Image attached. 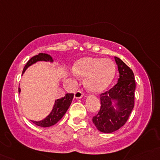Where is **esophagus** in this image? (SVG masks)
I'll return each instance as SVG.
<instances>
[{"mask_svg":"<svg viewBox=\"0 0 160 160\" xmlns=\"http://www.w3.org/2000/svg\"><path fill=\"white\" fill-rule=\"evenodd\" d=\"M83 96V93L80 90H77L75 93V94H74V97H75V98H77V99L81 98Z\"/></svg>","mask_w":160,"mask_h":160,"instance_id":"esophagus-1","label":"esophagus"}]
</instances>
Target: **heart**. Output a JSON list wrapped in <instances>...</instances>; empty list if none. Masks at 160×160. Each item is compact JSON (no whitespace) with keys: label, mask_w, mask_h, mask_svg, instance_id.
I'll return each mask as SVG.
<instances>
[{"label":"heart","mask_w":160,"mask_h":160,"mask_svg":"<svg viewBox=\"0 0 160 160\" xmlns=\"http://www.w3.org/2000/svg\"><path fill=\"white\" fill-rule=\"evenodd\" d=\"M74 71L86 77L85 86L93 93H100L110 85L116 72L114 62L109 59L85 57L77 61Z\"/></svg>","instance_id":"heart-1"}]
</instances>
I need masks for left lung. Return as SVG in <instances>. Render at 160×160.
<instances>
[{"mask_svg": "<svg viewBox=\"0 0 160 160\" xmlns=\"http://www.w3.org/2000/svg\"><path fill=\"white\" fill-rule=\"evenodd\" d=\"M114 59L119 72L118 83L100 94L101 108L92 119L96 128L104 133H111L123 126L135 104V80L133 72L119 58L114 56ZM114 100L119 106L118 112L113 109Z\"/></svg>", "mask_w": 160, "mask_h": 160, "instance_id": "1", "label": "left lung"}]
</instances>
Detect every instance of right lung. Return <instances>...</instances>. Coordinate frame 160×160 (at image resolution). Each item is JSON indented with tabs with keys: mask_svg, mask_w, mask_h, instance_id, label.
I'll return each mask as SVG.
<instances>
[{
	"mask_svg": "<svg viewBox=\"0 0 160 160\" xmlns=\"http://www.w3.org/2000/svg\"><path fill=\"white\" fill-rule=\"evenodd\" d=\"M38 60H45V61H52V58L48 54H45V53H39L38 55L32 57L25 64V67H24L23 71H22V74L24 73L25 70L28 68L29 66L32 64L35 63V62ZM20 88H18V91L20 92ZM74 94L73 93H66V95L62 98L57 99L55 103V105L53 107L52 111L50 113L49 115L42 121L40 122H34L32 121L35 125H38L40 127H49L52 125H55L57 123L59 120L62 118V116L65 114L67 111L68 110L69 107H70L71 102L72 101Z\"/></svg>",
	"mask_w": 160,
	"mask_h": 160,
	"instance_id": "right-lung-1",
	"label": "right lung"
}]
</instances>
